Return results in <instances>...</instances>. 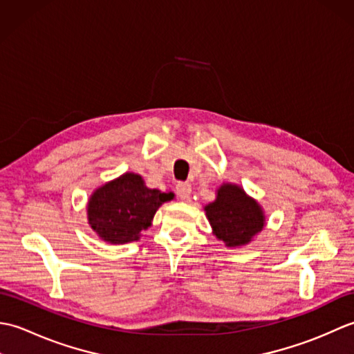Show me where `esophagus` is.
Returning <instances> with one entry per match:
<instances>
[{"mask_svg": "<svg viewBox=\"0 0 354 354\" xmlns=\"http://www.w3.org/2000/svg\"><path fill=\"white\" fill-rule=\"evenodd\" d=\"M176 193L181 199H189L192 193V185L189 183H178L176 184Z\"/></svg>", "mask_w": 354, "mask_h": 354, "instance_id": "1", "label": "esophagus"}]
</instances>
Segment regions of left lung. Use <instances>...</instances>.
Masks as SVG:
<instances>
[{"label": "left lung", "mask_w": 354, "mask_h": 354, "mask_svg": "<svg viewBox=\"0 0 354 354\" xmlns=\"http://www.w3.org/2000/svg\"><path fill=\"white\" fill-rule=\"evenodd\" d=\"M205 212L216 237L228 246L251 242L265 225V216L257 202L232 184H223L217 190V199L205 207Z\"/></svg>", "instance_id": "left-lung-1"}]
</instances>
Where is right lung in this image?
<instances>
[{
	"label": "right lung",
	"mask_w": 354,
	"mask_h": 354,
	"mask_svg": "<svg viewBox=\"0 0 354 354\" xmlns=\"http://www.w3.org/2000/svg\"><path fill=\"white\" fill-rule=\"evenodd\" d=\"M171 198V192L150 190L140 175L124 173L95 190L88 204V222L104 242L129 243L138 240L140 232L152 223L156 209Z\"/></svg>",
	"instance_id": "obj_1"
}]
</instances>
